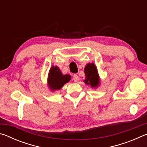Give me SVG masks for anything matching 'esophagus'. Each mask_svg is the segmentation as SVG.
<instances>
[{"label":"esophagus","mask_w":147,"mask_h":147,"mask_svg":"<svg viewBox=\"0 0 147 147\" xmlns=\"http://www.w3.org/2000/svg\"><path fill=\"white\" fill-rule=\"evenodd\" d=\"M73 80H74V82H78L79 81V77H78V76L77 75V74H74Z\"/></svg>","instance_id":"obj_1"}]
</instances>
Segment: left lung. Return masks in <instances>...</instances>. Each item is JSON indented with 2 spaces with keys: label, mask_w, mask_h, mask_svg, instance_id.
<instances>
[{
  "label": "left lung",
  "mask_w": 147,
  "mask_h": 147,
  "mask_svg": "<svg viewBox=\"0 0 147 147\" xmlns=\"http://www.w3.org/2000/svg\"><path fill=\"white\" fill-rule=\"evenodd\" d=\"M86 74V79L84 82L90 85L92 88L98 87L99 84V76L96 66L94 63H89L84 69Z\"/></svg>",
  "instance_id": "1"
}]
</instances>
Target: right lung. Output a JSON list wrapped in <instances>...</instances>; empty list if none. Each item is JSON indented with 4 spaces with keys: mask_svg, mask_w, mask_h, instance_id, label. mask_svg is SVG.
<instances>
[{
    "mask_svg": "<svg viewBox=\"0 0 147 147\" xmlns=\"http://www.w3.org/2000/svg\"><path fill=\"white\" fill-rule=\"evenodd\" d=\"M70 79V75H63L58 67H53L49 72L48 84L52 90H58L65 84L67 83Z\"/></svg>",
    "mask_w": 147,
    "mask_h": 147,
    "instance_id": "obj_1",
    "label": "right lung"
}]
</instances>
